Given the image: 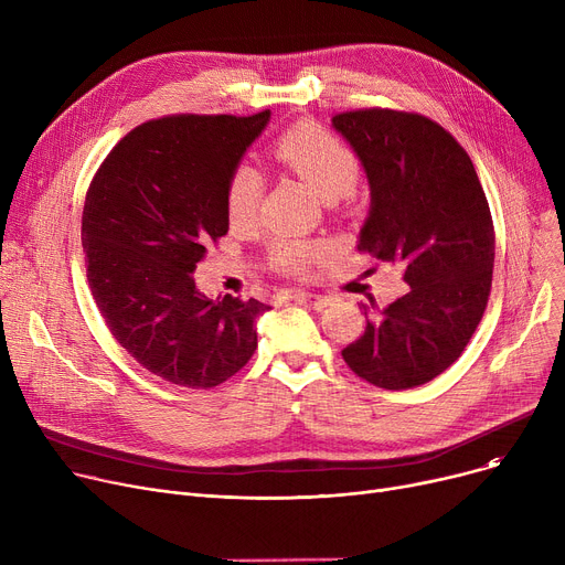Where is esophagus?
Masks as SVG:
<instances>
[{"instance_id":"1","label":"esophagus","mask_w":565,"mask_h":565,"mask_svg":"<svg viewBox=\"0 0 565 565\" xmlns=\"http://www.w3.org/2000/svg\"><path fill=\"white\" fill-rule=\"evenodd\" d=\"M292 302L309 307V309H322L324 305H328V300H324L322 295H316V292H295Z\"/></svg>"}]
</instances>
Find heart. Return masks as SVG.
Wrapping results in <instances>:
<instances>
[{"label": "heart", "instance_id": "1", "mask_svg": "<svg viewBox=\"0 0 565 565\" xmlns=\"http://www.w3.org/2000/svg\"><path fill=\"white\" fill-rule=\"evenodd\" d=\"M273 158L298 173L324 201H337L350 194L360 181V160L328 128L313 121H298L281 130L270 143ZM265 190L260 169L249 162H237L226 178V217L231 226H252ZM332 245L324 241H290L281 237L267 247V263L275 273L305 277L328 263Z\"/></svg>", "mask_w": 565, "mask_h": 565}]
</instances>
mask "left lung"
Segmentation results:
<instances>
[{
    "mask_svg": "<svg viewBox=\"0 0 565 565\" xmlns=\"http://www.w3.org/2000/svg\"><path fill=\"white\" fill-rule=\"evenodd\" d=\"M360 156L371 213L358 249L398 265L407 292L362 305L364 334L341 350L354 375L380 390H412L447 371L488 307L494 226L483 185L451 132L390 107L332 116Z\"/></svg>",
    "mask_w": 565,
    "mask_h": 565,
    "instance_id": "1",
    "label": "left lung"
}]
</instances>
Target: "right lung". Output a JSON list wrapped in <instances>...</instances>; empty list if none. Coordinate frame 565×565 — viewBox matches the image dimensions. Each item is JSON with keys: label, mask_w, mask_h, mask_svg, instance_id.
Masks as SVG:
<instances>
[{"label": "right lung", "mask_w": 565, "mask_h": 565, "mask_svg": "<svg viewBox=\"0 0 565 565\" xmlns=\"http://www.w3.org/2000/svg\"><path fill=\"white\" fill-rule=\"evenodd\" d=\"M267 121L270 109L153 118L111 148L88 185L82 245L98 311L135 362L178 387L233 377L270 309L231 295L211 302L192 279L228 231L226 178Z\"/></svg>", "instance_id": "1"}]
</instances>
